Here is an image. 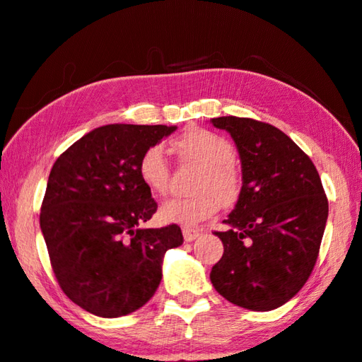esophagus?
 <instances>
[{"label": "esophagus", "mask_w": 362, "mask_h": 362, "mask_svg": "<svg viewBox=\"0 0 362 362\" xmlns=\"http://www.w3.org/2000/svg\"><path fill=\"white\" fill-rule=\"evenodd\" d=\"M182 235H185L186 242H192V240H196V238L199 237V235H201V230L185 227V228H182Z\"/></svg>", "instance_id": "1"}]
</instances>
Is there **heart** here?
I'll return each mask as SVG.
<instances>
[{"label": "heart", "instance_id": "obj_1", "mask_svg": "<svg viewBox=\"0 0 362 362\" xmlns=\"http://www.w3.org/2000/svg\"><path fill=\"white\" fill-rule=\"evenodd\" d=\"M173 150L180 160L201 166L192 189L186 197L168 199L160 209V218L166 223L196 225L223 207L233 206L242 192V175L235 165L233 144L223 135L206 129H192L173 140ZM137 173L144 186L153 194H166L171 168L165 150L151 145L140 155Z\"/></svg>", "mask_w": 362, "mask_h": 362}]
</instances>
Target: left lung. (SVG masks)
<instances>
[{
  "mask_svg": "<svg viewBox=\"0 0 362 362\" xmlns=\"http://www.w3.org/2000/svg\"><path fill=\"white\" fill-rule=\"evenodd\" d=\"M232 135L242 160L243 186L216 232L223 255L211 271L220 296L255 312L281 307L302 289L328 217V199L308 155L274 125L250 117H216Z\"/></svg>",
  "mask_w": 362,
  "mask_h": 362,
  "instance_id": "left-lung-1",
  "label": "left lung"
}]
</instances>
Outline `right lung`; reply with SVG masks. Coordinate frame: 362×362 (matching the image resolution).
Segmentation results:
<instances>
[{
    "label": "right lung",
    "mask_w": 362,
    "mask_h": 362,
    "mask_svg": "<svg viewBox=\"0 0 362 362\" xmlns=\"http://www.w3.org/2000/svg\"><path fill=\"white\" fill-rule=\"evenodd\" d=\"M175 130L103 125L52 166L40 228L57 282L86 312L116 318L145 305L160 286L163 255L182 245L176 223L140 228L158 204L140 181L139 158Z\"/></svg>",
    "instance_id": "add662e5"
}]
</instances>
